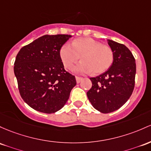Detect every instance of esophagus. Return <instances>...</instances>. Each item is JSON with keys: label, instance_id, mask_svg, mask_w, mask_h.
I'll return each mask as SVG.
<instances>
[{"label": "esophagus", "instance_id": "1", "mask_svg": "<svg viewBox=\"0 0 151 151\" xmlns=\"http://www.w3.org/2000/svg\"><path fill=\"white\" fill-rule=\"evenodd\" d=\"M82 80V77H76V81H77V83H79V82H80Z\"/></svg>", "mask_w": 151, "mask_h": 151}]
</instances>
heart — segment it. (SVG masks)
Returning a JSON list of instances; mask_svg holds the SVG:
<instances>
[{
    "mask_svg": "<svg viewBox=\"0 0 151 151\" xmlns=\"http://www.w3.org/2000/svg\"><path fill=\"white\" fill-rule=\"evenodd\" d=\"M79 64L73 68V71L82 74L94 72L99 74L106 72L114 60L113 51L108 46L92 38L82 37L73 41L72 45L65 44L60 49V57L66 68H71L80 59Z\"/></svg>",
    "mask_w": 151,
    "mask_h": 151,
    "instance_id": "1",
    "label": "heart"
}]
</instances>
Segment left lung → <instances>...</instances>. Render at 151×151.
Returning a JSON list of instances; mask_svg holds the SVG:
<instances>
[{"label": "left lung", "mask_w": 151, "mask_h": 151, "mask_svg": "<svg viewBox=\"0 0 151 151\" xmlns=\"http://www.w3.org/2000/svg\"><path fill=\"white\" fill-rule=\"evenodd\" d=\"M113 51L114 60L110 69L91 77L92 86L87 92L92 105L102 113L118 110L128 100L135 87V59L124 44L107 40Z\"/></svg>", "instance_id": "8db88e82"}]
</instances>
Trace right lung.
<instances>
[{
  "label": "right lung",
  "mask_w": 151,
  "mask_h": 151,
  "mask_svg": "<svg viewBox=\"0 0 151 151\" xmlns=\"http://www.w3.org/2000/svg\"><path fill=\"white\" fill-rule=\"evenodd\" d=\"M70 35H44L20 49L14 74L21 97L31 108L44 113L61 110L77 84L74 76L64 69L62 46Z\"/></svg>",
  "instance_id": "obj_1"
}]
</instances>
